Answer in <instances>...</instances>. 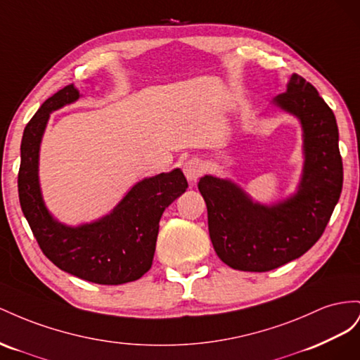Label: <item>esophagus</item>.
<instances>
[{"instance_id": "34e87169", "label": "esophagus", "mask_w": 360, "mask_h": 360, "mask_svg": "<svg viewBox=\"0 0 360 360\" xmlns=\"http://www.w3.org/2000/svg\"><path fill=\"white\" fill-rule=\"evenodd\" d=\"M205 172V166L202 160L199 158H191L186 164H184V173H186V178L190 184H196V181L202 176Z\"/></svg>"}]
</instances>
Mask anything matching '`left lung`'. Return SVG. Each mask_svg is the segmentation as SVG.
<instances>
[{
    "label": "left lung",
    "instance_id": "8db88e82",
    "mask_svg": "<svg viewBox=\"0 0 360 360\" xmlns=\"http://www.w3.org/2000/svg\"><path fill=\"white\" fill-rule=\"evenodd\" d=\"M273 104L299 119L303 129V174L292 196L262 205L229 179L205 174L198 184L214 250L233 270L262 273L300 258L320 240L341 196L340 134L330 107L295 74Z\"/></svg>",
    "mask_w": 360,
    "mask_h": 360
}]
</instances>
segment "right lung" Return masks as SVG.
I'll use <instances>...</instances> for the list:
<instances>
[{"label":"right lung","mask_w":360,"mask_h":360,"mask_svg":"<svg viewBox=\"0 0 360 360\" xmlns=\"http://www.w3.org/2000/svg\"><path fill=\"white\" fill-rule=\"evenodd\" d=\"M78 98L79 90L69 84L48 98L27 123L18 173L20 208L39 248L60 270L99 285L137 281L152 265L164 210L188 184L179 169L160 173L137 182L115 210L96 221L77 228L57 221L40 193L39 149L51 112Z\"/></svg>","instance_id":"right-lung-1"}]
</instances>
